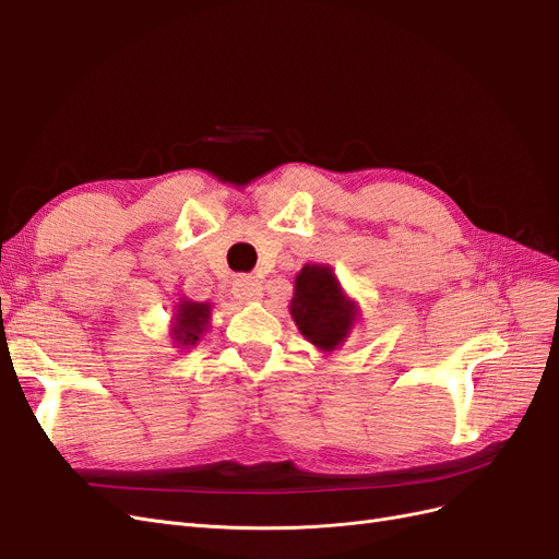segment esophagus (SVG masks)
Listing matches in <instances>:
<instances>
[{
    "mask_svg": "<svg viewBox=\"0 0 559 559\" xmlns=\"http://www.w3.org/2000/svg\"><path fill=\"white\" fill-rule=\"evenodd\" d=\"M233 296L238 300H259L263 296V284L257 277H238L233 282Z\"/></svg>",
    "mask_w": 559,
    "mask_h": 559,
    "instance_id": "1",
    "label": "esophagus"
}]
</instances>
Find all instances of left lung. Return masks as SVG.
Listing matches in <instances>:
<instances>
[{"instance_id":"left-lung-1","label":"left lung","mask_w":559,"mask_h":559,"mask_svg":"<svg viewBox=\"0 0 559 559\" xmlns=\"http://www.w3.org/2000/svg\"><path fill=\"white\" fill-rule=\"evenodd\" d=\"M289 312L298 331L324 352L341 347L359 319L357 302L345 296L333 270L317 263H308L296 275Z\"/></svg>"}]
</instances>
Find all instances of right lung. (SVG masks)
Here are the masks:
<instances>
[{
	"mask_svg": "<svg viewBox=\"0 0 559 559\" xmlns=\"http://www.w3.org/2000/svg\"><path fill=\"white\" fill-rule=\"evenodd\" d=\"M210 314H212L210 302H195L189 298H181L175 312V324H173L175 345L181 349L193 347L200 337L205 335L210 326Z\"/></svg>",
	"mask_w": 559,
	"mask_h": 559,
	"instance_id": "1",
	"label": "right lung"
}]
</instances>
